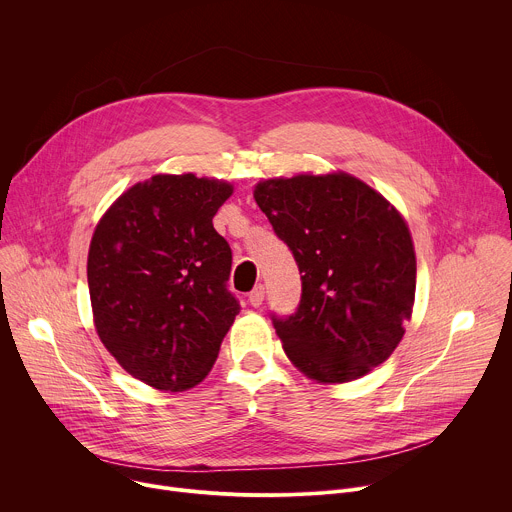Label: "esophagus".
Instances as JSON below:
<instances>
[{
  "label": "esophagus",
  "mask_w": 512,
  "mask_h": 512,
  "mask_svg": "<svg viewBox=\"0 0 512 512\" xmlns=\"http://www.w3.org/2000/svg\"><path fill=\"white\" fill-rule=\"evenodd\" d=\"M263 300H265V287L263 285H257L251 294H249V302H251V306H255V308H259L261 304H263Z\"/></svg>",
  "instance_id": "1"
}]
</instances>
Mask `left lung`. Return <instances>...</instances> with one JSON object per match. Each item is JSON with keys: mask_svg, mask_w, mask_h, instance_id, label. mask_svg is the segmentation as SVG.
Returning <instances> with one entry per match:
<instances>
[{"mask_svg": "<svg viewBox=\"0 0 512 512\" xmlns=\"http://www.w3.org/2000/svg\"><path fill=\"white\" fill-rule=\"evenodd\" d=\"M253 196L302 273L298 312L273 318L283 352L322 385L371 373L413 314L417 261L403 214L342 170L259 180Z\"/></svg>", "mask_w": 512, "mask_h": 512, "instance_id": "left-lung-1", "label": "left lung"}]
</instances>
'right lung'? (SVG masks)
I'll use <instances>...</instances> for the list:
<instances>
[{"instance_id": "1", "label": "right lung", "mask_w": 512, "mask_h": 512, "mask_svg": "<svg viewBox=\"0 0 512 512\" xmlns=\"http://www.w3.org/2000/svg\"><path fill=\"white\" fill-rule=\"evenodd\" d=\"M233 190L192 172L154 174L95 227L87 259L95 330L121 369L154 389L196 387L239 314L225 285L231 247L212 227Z\"/></svg>"}]
</instances>
